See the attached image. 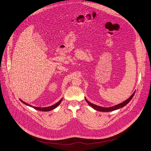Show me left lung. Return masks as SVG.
<instances>
[{"label":"left lung","instance_id":"8db88e82","mask_svg":"<svg viewBox=\"0 0 151 151\" xmlns=\"http://www.w3.org/2000/svg\"><path fill=\"white\" fill-rule=\"evenodd\" d=\"M134 94H135V91L132 93V94L131 96L128 99H127L124 102H122V103H120L119 104H117L116 105H114V106H111V107H102V106H100L96 105H95V104H91L88 101H87L86 98H85V99H86V102H87V104L90 106H91L93 108L96 109V110L99 111H102V112H109V111H113L116 110V109H120V108H122L123 106H125V105H127L130 102V101L132 99V98L134 96Z\"/></svg>","mask_w":151,"mask_h":151}]
</instances>
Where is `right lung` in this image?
<instances>
[{"mask_svg": "<svg viewBox=\"0 0 151 151\" xmlns=\"http://www.w3.org/2000/svg\"><path fill=\"white\" fill-rule=\"evenodd\" d=\"M62 100H63V98H61L59 102H58L57 103H56L55 104H54V105H51V106H47V107H42V108H41V107H38V106H32L31 105H29V104H27V103L24 102V101H23L22 100L20 99V101L22 103H23L24 104H25L26 105H27V106H31V107H32L33 108H34V109H37V110H38V111H49L52 110V109H55V108H57V106H58L61 104V102Z\"/></svg>", "mask_w": 151, "mask_h": 151, "instance_id": "1", "label": "right lung"}]
</instances>
